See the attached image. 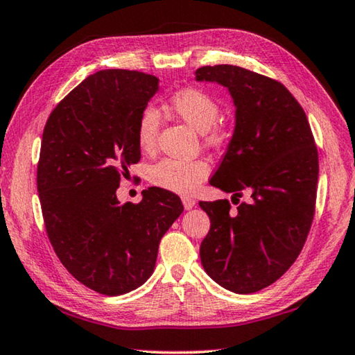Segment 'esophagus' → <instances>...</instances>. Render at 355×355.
Here are the masks:
<instances>
[{
	"label": "esophagus",
	"mask_w": 355,
	"mask_h": 355,
	"mask_svg": "<svg viewBox=\"0 0 355 355\" xmlns=\"http://www.w3.org/2000/svg\"><path fill=\"white\" fill-rule=\"evenodd\" d=\"M182 204H184V209L185 210H191L193 207L196 205V200L193 199V198H189V196H184L182 198Z\"/></svg>",
	"instance_id": "esophagus-1"
}]
</instances>
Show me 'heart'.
<instances>
[{"mask_svg":"<svg viewBox=\"0 0 355 355\" xmlns=\"http://www.w3.org/2000/svg\"><path fill=\"white\" fill-rule=\"evenodd\" d=\"M170 110L178 114L193 130L204 135L205 142L215 145L219 142V132L213 128L219 116L216 100L207 92L187 88L173 94L168 102ZM160 119L157 111L148 106L142 111L137 125V142L142 150H151L156 144ZM210 166L204 160H178L164 159L153 165L150 180L164 190L175 193H191L202 180L209 176Z\"/></svg>","mask_w":355,"mask_h":355,"instance_id":"obj_1","label":"heart"}]
</instances>
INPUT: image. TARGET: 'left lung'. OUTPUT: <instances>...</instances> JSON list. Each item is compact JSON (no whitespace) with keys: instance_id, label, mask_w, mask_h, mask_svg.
Listing matches in <instances>:
<instances>
[{"instance_id":"8db88e82","label":"left lung","mask_w":355,"mask_h":355,"mask_svg":"<svg viewBox=\"0 0 355 355\" xmlns=\"http://www.w3.org/2000/svg\"><path fill=\"white\" fill-rule=\"evenodd\" d=\"M196 82L224 86L235 105L233 136L210 184L233 199L252 198L236 210L227 199L200 200L210 218L200 263L224 289L253 293L275 283L303 249L315 210V142L303 108L277 80L216 64L199 68Z\"/></svg>"}]
</instances>
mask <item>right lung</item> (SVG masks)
I'll return each instance as SVG.
<instances>
[{
    "mask_svg": "<svg viewBox=\"0 0 355 355\" xmlns=\"http://www.w3.org/2000/svg\"><path fill=\"white\" fill-rule=\"evenodd\" d=\"M159 78L105 69L73 88L46 122L37 189L58 259L89 289L116 297L142 286L159 243L184 211L179 196L151 187L139 204L116 191L140 160L137 125Z\"/></svg>",
    "mask_w": 355,
    "mask_h": 355,
    "instance_id": "right-lung-1",
    "label": "right lung"
}]
</instances>
